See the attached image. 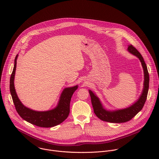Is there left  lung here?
I'll list each match as a JSON object with an SVG mask.
<instances>
[{
    "label": "left lung",
    "instance_id": "8db88e82",
    "mask_svg": "<svg viewBox=\"0 0 159 159\" xmlns=\"http://www.w3.org/2000/svg\"><path fill=\"white\" fill-rule=\"evenodd\" d=\"M127 50L131 54L137 57L140 60L143 69L144 82L142 94L137 101L129 107L124 109L111 111L106 109L103 107L99 98L92 90H89L95 115L102 121L116 123L128 121L142 109L146 101L149 88V74L147 70V66L142 55L132 45H129Z\"/></svg>",
    "mask_w": 159,
    "mask_h": 159
}]
</instances>
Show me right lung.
I'll return each mask as SVG.
<instances>
[{"label": "right lung", "mask_w": 159, "mask_h": 159, "mask_svg": "<svg viewBox=\"0 0 159 159\" xmlns=\"http://www.w3.org/2000/svg\"><path fill=\"white\" fill-rule=\"evenodd\" d=\"M18 55L14 60V65L10 79V92L16 109L19 116L27 122L34 125L50 128L57 126L65 121L70 112V103L74 93L78 88V85L66 87L62 91L57 106L48 111H37L26 107L19 100L14 87V77Z\"/></svg>", "instance_id": "1"}]
</instances>
